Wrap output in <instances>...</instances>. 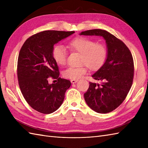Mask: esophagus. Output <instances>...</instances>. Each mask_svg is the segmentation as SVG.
<instances>
[{"mask_svg":"<svg viewBox=\"0 0 148 148\" xmlns=\"http://www.w3.org/2000/svg\"><path fill=\"white\" fill-rule=\"evenodd\" d=\"M71 83H72V84L76 83L77 82V79H72V80L71 81Z\"/></svg>","mask_w":148,"mask_h":148,"instance_id":"obj_1","label":"esophagus"}]
</instances>
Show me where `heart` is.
<instances>
[{
	"instance_id": "1",
	"label": "heart",
	"mask_w": 148,
	"mask_h": 148,
	"mask_svg": "<svg viewBox=\"0 0 148 148\" xmlns=\"http://www.w3.org/2000/svg\"><path fill=\"white\" fill-rule=\"evenodd\" d=\"M68 47L72 51L81 55L79 67H68L63 72V76L67 79H77L86 74V66L90 70L96 71L102 67L108 58V49L102 44L87 37H76L71 40ZM67 50L64 46L56 45L53 48L52 56L58 65L65 64L67 58Z\"/></svg>"
}]
</instances>
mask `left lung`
I'll use <instances>...</instances> for the list:
<instances>
[{"mask_svg":"<svg viewBox=\"0 0 148 148\" xmlns=\"http://www.w3.org/2000/svg\"><path fill=\"white\" fill-rule=\"evenodd\" d=\"M80 35L102 36L106 40L108 58L92 76L102 83L90 82L84 97L94 111L102 114L111 112L124 101L131 88L134 71L132 55L124 42L106 30H89Z\"/></svg>","mask_w":148,"mask_h":148,"instance_id":"1","label":"left lung"}]
</instances>
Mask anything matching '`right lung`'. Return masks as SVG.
I'll return each mask as SVG.
<instances>
[{"mask_svg": "<svg viewBox=\"0 0 148 148\" xmlns=\"http://www.w3.org/2000/svg\"><path fill=\"white\" fill-rule=\"evenodd\" d=\"M74 32L43 31L30 37L21 47L17 66L19 86L27 103L37 111L50 114L62 104L71 83L59 77L52 51L55 44ZM49 77L57 79L58 83L49 84Z\"/></svg>", "mask_w": 148, "mask_h": 148, "instance_id": "1", "label": "right lung"}]
</instances>
